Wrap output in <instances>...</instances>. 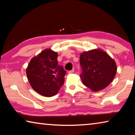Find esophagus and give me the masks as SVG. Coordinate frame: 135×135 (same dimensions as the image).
I'll list each match as a JSON object with an SVG mask.
<instances>
[{
  "mask_svg": "<svg viewBox=\"0 0 135 135\" xmlns=\"http://www.w3.org/2000/svg\"><path fill=\"white\" fill-rule=\"evenodd\" d=\"M74 72V70H72L69 71H68V74H71V73H73Z\"/></svg>",
  "mask_w": 135,
  "mask_h": 135,
  "instance_id": "1",
  "label": "esophagus"
}]
</instances>
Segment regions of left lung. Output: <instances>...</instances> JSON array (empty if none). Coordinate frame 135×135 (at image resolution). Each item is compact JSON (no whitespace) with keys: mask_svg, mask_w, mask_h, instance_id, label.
<instances>
[{"mask_svg":"<svg viewBox=\"0 0 135 135\" xmlns=\"http://www.w3.org/2000/svg\"><path fill=\"white\" fill-rule=\"evenodd\" d=\"M83 84L93 92L103 90L110 84L117 73L115 61L103 50L98 48L80 55Z\"/></svg>","mask_w":135,"mask_h":135,"instance_id":"1","label":"left lung"}]
</instances>
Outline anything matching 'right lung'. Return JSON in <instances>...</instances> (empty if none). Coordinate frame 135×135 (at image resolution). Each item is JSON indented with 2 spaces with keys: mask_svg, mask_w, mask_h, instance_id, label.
Instances as JSON below:
<instances>
[{
  "mask_svg": "<svg viewBox=\"0 0 135 135\" xmlns=\"http://www.w3.org/2000/svg\"><path fill=\"white\" fill-rule=\"evenodd\" d=\"M58 54L51 49L43 50L32 58L26 69L31 88L46 97L56 95L64 83L66 71L59 65Z\"/></svg>",
  "mask_w": 135,
  "mask_h": 135,
  "instance_id": "1",
  "label": "right lung"
}]
</instances>
